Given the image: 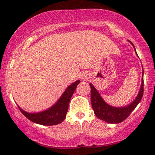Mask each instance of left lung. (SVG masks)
<instances>
[{"mask_svg": "<svg viewBox=\"0 0 155 155\" xmlns=\"http://www.w3.org/2000/svg\"><path fill=\"white\" fill-rule=\"evenodd\" d=\"M130 42L134 46L132 42ZM90 85L91 87V103L95 115L99 119L104 120L105 122L109 124H118L126 119L141 101L144 92V80L143 78L141 88L134 101L126 107L116 108L107 104L101 98L94 87L92 84H90Z\"/></svg>", "mask_w": 155, "mask_h": 155, "instance_id": "obj_1", "label": "left lung"}]
</instances>
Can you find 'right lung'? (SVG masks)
Instances as JSON below:
<instances>
[{
	"mask_svg": "<svg viewBox=\"0 0 155 155\" xmlns=\"http://www.w3.org/2000/svg\"><path fill=\"white\" fill-rule=\"evenodd\" d=\"M80 82V80H77L68 87L64 93L57 101L56 104L46 111L39 113L31 114L23 111L18 107L19 109L25 117L36 124L44 125V126H54L63 122L66 116L68 110L69 102L73 96L77 85Z\"/></svg>",
	"mask_w": 155,
	"mask_h": 155,
	"instance_id": "add662e5",
	"label": "right lung"
}]
</instances>
